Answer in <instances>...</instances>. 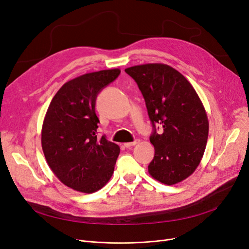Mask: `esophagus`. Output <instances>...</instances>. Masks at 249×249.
<instances>
[{
  "instance_id": "esophagus-1",
  "label": "esophagus",
  "mask_w": 249,
  "mask_h": 249,
  "mask_svg": "<svg viewBox=\"0 0 249 249\" xmlns=\"http://www.w3.org/2000/svg\"><path fill=\"white\" fill-rule=\"evenodd\" d=\"M139 139H135L134 141H132V142H128V143H124V146L126 147V148H130V147H132V146H134V145H136V144H138L139 143Z\"/></svg>"
}]
</instances>
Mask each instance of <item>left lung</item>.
<instances>
[{
	"label": "left lung",
	"mask_w": 249,
	"mask_h": 249,
	"mask_svg": "<svg viewBox=\"0 0 249 249\" xmlns=\"http://www.w3.org/2000/svg\"><path fill=\"white\" fill-rule=\"evenodd\" d=\"M125 71L144 98L152 125L154 158L148 172L162 184L175 185L195 172L204 154L209 123L203 104L187 78L166 64L136 65Z\"/></svg>",
	"instance_id": "8db88e82"
}]
</instances>
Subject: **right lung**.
<instances>
[{
	"label": "right lung",
	"mask_w": 249,
	"mask_h": 249,
	"mask_svg": "<svg viewBox=\"0 0 249 249\" xmlns=\"http://www.w3.org/2000/svg\"><path fill=\"white\" fill-rule=\"evenodd\" d=\"M120 70L90 72L64 84L52 99L42 126L46 161L65 186L93 193L111 178L120 148L106 135L97 137L96 100Z\"/></svg>",
	"instance_id": "right-lung-1"
}]
</instances>
